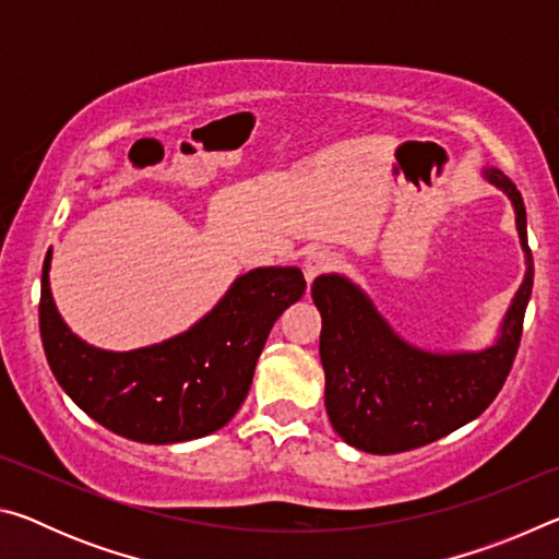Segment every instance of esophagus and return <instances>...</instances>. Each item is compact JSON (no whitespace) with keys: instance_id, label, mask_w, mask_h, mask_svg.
I'll use <instances>...</instances> for the list:
<instances>
[{"instance_id":"esophagus-1","label":"esophagus","mask_w":559,"mask_h":559,"mask_svg":"<svg viewBox=\"0 0 559 559\" xmlns=\"http://www.w3.org/2000/svg\"><path fill=\"white\" fill-rule=\"evenodd\" d=\"M337 253H333L330 249H313L302 261V273H306L308 286L313 283L318 276H325V273L337 269Z\"/></svg>"}]
</instances>
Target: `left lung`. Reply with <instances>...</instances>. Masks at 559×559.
Instances as JSON below:
<instances>
[{"instance_id": "8db88e82", "label": "left lung", "mask_w": 559, "mask_h": 559, "mask_svg": "<svg viewBox=\"0 0 559 559\" xmlns=\"http://www.w3.org/2000/svg\"><path fill=\"white\" fill-rule=\"evenodd\" d=\"M486 179L513 200L527 253L525 281L493 347L463 355L424 353L396 337L347 278L330 273L313 281V300L323 316L325 406L330 424L349 447L380 456L427 447L484 414L503 390L523 337L533 257L518 187L500 169H486Z\"/></svg>"}]
</instances>
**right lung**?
<instances>
[{"label":"right lung","instance_id":"1","mask_svg":"<svg viewBox=\"0 0 559 559\" xmlns=\"http://www.w3.org/2000/svg\"><path fill=\"white\" fill-rule=\"evenodd\" d=\"M302 293L298 269L249 271L187 333L132 353H106L81 343L56 313L46 253L41 343L56 382L91 419L132 441H189L222 429L239 412L273 323Z\"/></svg>","mask_w":559,"mask_h":559}]
</instances>
